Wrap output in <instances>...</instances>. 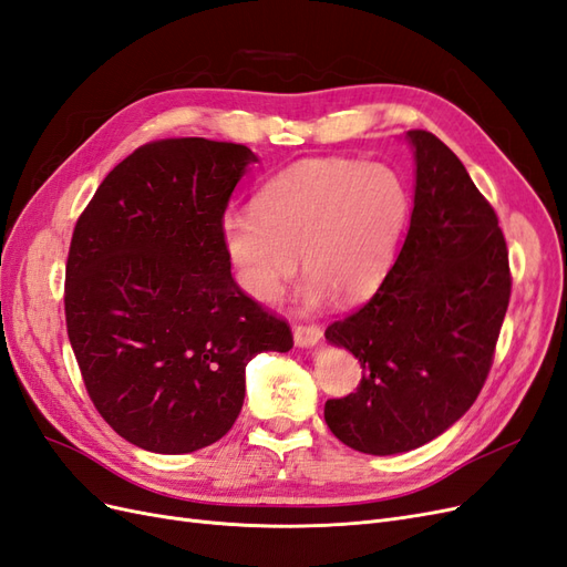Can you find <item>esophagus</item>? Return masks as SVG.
Returning a JSON list of instances; mask_svg holds the SVG:
<instances>
[{
    "instance_id": "1",
    "label": "esophagus",
    "mask_w": 567,
    "mask_h": 567,
    "mask_svg": "<svg viewBox=\"0 0 567 567\" xmlns=\"http://www.w3.org/2000/svg\"><path fill=\"white\" fill-rule=\"evenodd\" d=\"M293 338H296V346L298 348H315L317 342L321 340V329L319 326H302L298 323L293 329Z\"/></svg>"
}]
</instances>
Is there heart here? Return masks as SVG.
<instances>
[{
	"label": "heart",
	"instance_id": "obj_1",
	"mask_svg": "<svg viewBox=\"0 0 567 567\" xmlns=\"http://www.w3.org/2000/svg\"><path fill=\"white\" fill-rule=\"evenodd\" d=\"M411 196L385 163L312 158L290 165L252 198V210L221 219V248L238 286L260 302L279 300L298 271L307 310L331 296H371L392 267L406 227Z\"/></svg>",
	"mask_w": 567,
	"mask_h": 567
}]
</instances>
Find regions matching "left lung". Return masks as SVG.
<instances>
[{"label": "left lung", "mask_w": 567, "mask_h": 567, "mask_svg": "<svg viewBox=\"0 0 567 567\" xmlns=\"http://www.w3.org/2000/svg\"><path fill=\"white\" fill-rule=\"evenodd\" d=\"M414 210L373 298L326 329L362 364V383L323 406L348 447L390 456L423 447L466 414L485 385L511 298L508 250L492 205L435 134L406 132Z\"/></svg>", "instance_id": "8db88e82"}]
</instances>
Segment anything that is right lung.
I'll return each instance as SVG.
<instances>
[{"label":"right lung","mask_w":567,"mask_h":567,"mask_svg":"<svg viewBox=\"0 0 567 567\" xmlns=\"http://www.w3.org/2000/svg\"><path fill=\"white\" fill-rule=\"evenodd\" d=\"M257 163L200 136L136 148L78 219L65 267L68 338L113 431L153 454L229 433L246 367L293 336L241 293L221 248L229 196Z\"/></svg>","instance_id":"right-lung-1"}]
</instances>
